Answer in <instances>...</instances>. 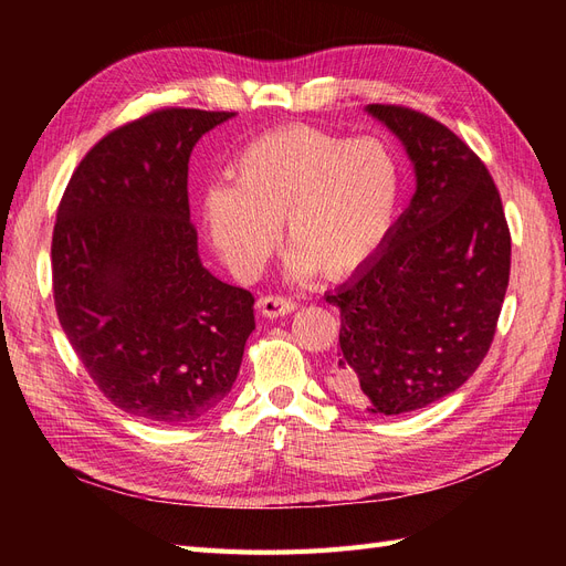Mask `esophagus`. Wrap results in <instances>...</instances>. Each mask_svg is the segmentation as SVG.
Here are the masks:
<instances>
[{"label":"esophagus","instance_id":"1","mask_svg":"<svg viewBox=\"0 0 566 566\" xmlns=\"http://www.w3.org/2000/svg\"><path fill=\"white\" fill-rule=\"evenodd\" d=\"M256 306H260L262 316H266V318L287 316V314H293L297 310V304L293 300L281 297V295H266V297L256 302Z\"/></svg>","mask_w":566,"mask_h":566}]
</instances>
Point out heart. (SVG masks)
I'll list each match as a JSON object with an SVG mask.
<instances>
[{
    "label": "heart",
    "instance_id": "1",
    "mask_svg": "<svg viewBox=\"0 0 566 566\" xmlns=\"http://www.w3.org/2000/svg\"><path fill=\"white\" fill-rule=\"evenodd\" d=\"M401 177L380 142L290 125L252 139L231 163V186L202 198L210 241L238 279L262 271L279 243L290 273L347 279L380 252L399 212Z\"/></svg>",
    "mask_w": 566,
    "mask_h": 566
}]
</instances>
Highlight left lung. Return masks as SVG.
<instances>
[{"mask_svg": "<svg viewBox=\"0 0 566 566\" xmlns=\"http://www.w3.org/2000/svg\"><path fill=\"white\" fill-rule=\"evenodd\" d=\"M403 144L416 193L373 260L325 295L342 328L335 385L399 416L455 391L484 361L510 281V231L486 165L437 119L370 104Z\"/></svg>", "mask_w": 566, "mask_h": 566, "instance_id": "obj_1", "label": "left lung"}]
</instances>
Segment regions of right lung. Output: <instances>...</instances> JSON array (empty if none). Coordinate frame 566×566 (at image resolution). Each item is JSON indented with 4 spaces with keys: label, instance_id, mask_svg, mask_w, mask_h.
<instances>
[{
    "label": "right lung",
    "instance_id": "add662e5",
    "mask_svg": "<svg viewBox=\"0 0 566 566\" xmlns=\"http://www.w3.org/2000/svg\"><path fill=\"white\" fill-rule=\"evenodd\" d=\"M233 113L163 108L113 129L65 186L51 241L61 328L104 397L160 424L231 391L254 297L202 266L188 158Z\"/></svg>",
    "mask_w": 566,
    "mask_h": 566
}]
</instances>
